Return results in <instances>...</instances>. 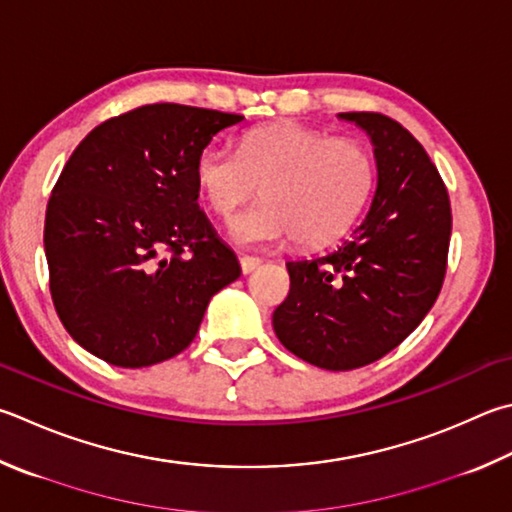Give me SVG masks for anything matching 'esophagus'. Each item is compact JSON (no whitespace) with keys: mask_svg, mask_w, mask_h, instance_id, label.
Here are the masks:
<instances>
[{"mask_svg":"<svg viewBox=\"0 0 512 512\" xmlns=\"http://www.w3.org/2000/svg\"><path fill=\"white\" fill-rule=\"evenodd\" d=\"M239 266H241V273L248 275V273H253L255 268L262 266V259H259V257L244 255V257H239Z\"/></svg>","mask_w":512,"mask_h":512,"instance_id":"obj_1","label":"esophagus"}]
</instances>
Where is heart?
Instances as JSON below:
<instances>
[{
    "label": "heart",
    "instance_id": "heart-1",
    "mask_svg": "<svg viewBox=\"0 0 512 512\" xmlns=\"http://www.w3.org/2000/svg\"><path fill=\"white\" fill-rule=\"evenodd\" d=\"M194 181L206 206L228 217L262 185L264 201L230 219L241 246H275L295 237L318 246L342 235L374 185V161L358 141L329 138L295 123L259 127L239 138L237 152L203 147Z\"/></svg>",
    "mask_w": 512,
    "mask_h": 512
}]
</instances>
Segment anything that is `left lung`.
I'll use <instances>...</instances> for the list:
<instances>
[{
  "instance_id": "1",
  "label": "left lung",
  "mask_w": 512,
  "mask_h": 512,
  "mask_svg": "<svg viewBox=\"0 0 512 512\" xmlns=\"http://www.w3.org/2000/svg\"><path fill=\"white\" fill-rule=\"evenodd\" d=\"M369 136L376 192L351 237L286 262L291 291L273 313L282 345L311 365L349 371L410 336L439 297L452 232L448 190L423 145L383 114H338Z\"/></svg>"
}]
</instances>
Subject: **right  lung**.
Listing matches in <instances>:
<instances>
[{
    "label": "right lung",
    "mask_w": 512,
    "mask_h": 512,
    "mask_svg": "<svg viewBox=\"0 0 512 512\" xmlns=\"http://www.w3.org/2000/svg\"><path fill=\"white\" fill-rule=\"evenodd\" d=\"M241 120L159 102L82 138L44 221L55 311L82 349L125 369L172 358L197 336L210 297L241 275L194 181L199 152Z\"/></svg>",
    "instance_id": "add662e5"
}]
</instances>
